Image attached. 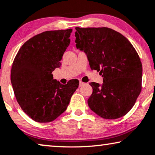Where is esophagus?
Instances as JSON below:
<instances>
[{
    "label": "esophagus",
    "mask_w": 155,
    "mask_h": 155,
    "mask_svg": "<svg viewBox=\"0 0 155 155\" xmlns=\"http://www.w3.org/2000/svg\"><path fill=\"white\" fill-rule=\"evenodd\" d=\"M83 84H84V83L82 82V81H80V84H79V87H82Z\"/></svg>",
    "instance_id": "obj_1"
}]
</instances>
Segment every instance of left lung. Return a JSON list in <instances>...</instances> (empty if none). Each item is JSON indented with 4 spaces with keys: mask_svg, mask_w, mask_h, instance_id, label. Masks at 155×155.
<instances>
[{
    "mask_svg": "<svg viewBox=\"0 0 155 155\" xmlns=\"http://www.w3.org/2000/svg\"><path fill=\"white\" fill-rule=\"evenodd\" d=\"M76 47L87 56L91 70L100 71L104 83L91 82L87 103L104 119L114 120L129 113L141 91L142 64L135 48L113 29L76 27Z\"/></svg>",
    "mask_w": 155,
    "mask_h": 155,
    "instance_id": "1",
    "label": "left lung"
}]
</instances>
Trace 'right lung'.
Segmentation results:
<instances>
[{"label":"right lung","instance_id":"obj_1","mask_svg":"<svg viewBox=\"0 0 155 155\" xmlns=\"http://www.w3.org/2000/svg\"><path fill=\"white\" fill-rule=\"evenodd\" d=\"M72 29L48 31L27 40L18 51L11 69V83L18 104L33 120L50 122L66 110L79 81L62 84L52 73L70 44Z\"/></svg>","mask_w":155,"mask_h":155}]
</instances>
